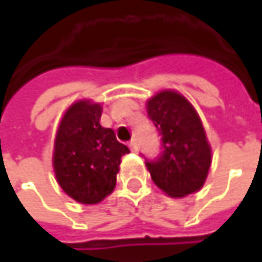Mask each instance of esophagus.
<instances>
[{
  "instance_id": "obj_1",
  "label": "esophagus",
  "mask_w": 262,
  "mask_h": 262,
  "mask_svg": "<svg viewBox=\"0 0 262 262\" xmlns=\"http://www.w3.org/2000/svg\"><path fill=\"white\" fill-rule=\"evenodd\" d=\"M129 148H131L133 151H137V150H138V143H137L136 138H133V140L129 141Z\"/></svg>"
}]
</instances>
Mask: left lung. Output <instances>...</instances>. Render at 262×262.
<instances>
[{"label": "left lung", "instance_id": "left-lung-1", "mask_svg": "<svg viewBox=\"0 0 262 262\" xmlns=\"http://www.w3.org/2000/svg\"><path fill=\"white\" fill-rule=\"evenodd\" d=\"M146 107L163 147L157 160L146 163L153 182L173 198L196 192L208 175L211 147L195 107L175 90L159 92Z\"/></svg>", "mask_w": 262, "mask_h": 262}]
</instances>
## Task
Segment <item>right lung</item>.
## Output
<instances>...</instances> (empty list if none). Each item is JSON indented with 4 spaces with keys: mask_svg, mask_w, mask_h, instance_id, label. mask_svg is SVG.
<instances>
[{
    "mask_svg": "<svg viewBox=\"0 0 262 262\" xmlns=\"http://www.w3.org/2000/svg\"><path fill=\"white\" fill-rule=\"evenodd\" d=\"M102 106L78 100L62 116L54 143L52 165L59 186L81 204H97L116 185L121 157L128 147L100 125Z\"/></svg>",
    "mask_w": 262,
    "mask_h": 262,
    "instance_id": "1",
    "label": "right lung"
}]
</instances>
